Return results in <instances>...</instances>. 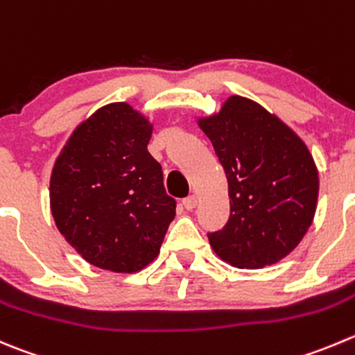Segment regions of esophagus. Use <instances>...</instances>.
I'll use <instances>...</instances> for the list:
<instances>
[{"mask_svg":"<svg viewBox=\"0 0 355 355\" xmlns=\"http://www.w3.org/2000/svg\"><path fill=\"white\" fill-rule=\"evenodd\" d=\"M182 205H184L185 209L192 211V209L198 206V198H196V196H189V198H185L184 201H182Z\"/></svg>","mask_w":355,"mask_h":355,"instance_id":"esophagus-1","label":"esophagus"}]
</instances>
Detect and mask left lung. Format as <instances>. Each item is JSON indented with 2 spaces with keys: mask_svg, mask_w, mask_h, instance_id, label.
I'll use <instances>...</instances> for the list:
<instances>
[{
  "mask_svg": "<svg viewBox=\"0 0 355 355\" xmlns=\"http://www.w3.org/2000/svg\"><path fill=\"white\" fill-rule=\"evenodd\" d=\"M199 126L229 184L230 216L208 234L213 251L239 269L276 263L314 220L319 175L307 146L277 116L239 95Z\"/></svg>",
  "mask_w": 355,
  "mask_h": 355,
  "instance_id": "obj_1",
  "label": "left lung"
}]
</instances>
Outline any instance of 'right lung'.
<instances>
[{
	"instance_id": "right-lung-1",
	"label": "right lung",
	"mask_w": 355,
	"mask_h": 355,
	"mask_svg": "<svg viewBox=\"0 0 355 355\" xmlns=\"http://www.w3.org/2000/svg\"><path fill=\"white\" fill-rule=\"evenodd\" d=\"M153 125L125 102L104 105L69 137L50 178L57 229L88 263L139 272L159 254L177 201L147 150Z\"/></svg>"
}]
</instances>
